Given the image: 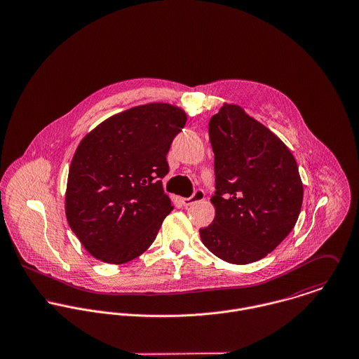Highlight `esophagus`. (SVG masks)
Returning a JSON list of instances; mask_svg holds the SVG:
<instances>
[{
    "label": "esophagus",
    "mask_w": 359,
    "mask_h": 359,
    "mask_svg": "<svg viewBox=\"0 0 359 359\" xmlns=\"http://www.w3.org/2000/svg\"><path fill=\"white\" fill-rule=\"evenodd\" d=\"M205 198V193H203V190H196L194 191V194L190 197V198H182V203L184 205V206H190V205H193V203H196V202H199V201H202V199Z\"/></svg>",
    "instance_id": "1"
}]
</instances>
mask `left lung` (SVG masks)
Listing matches in <instances>:
<instances>
[{
    "label": "left lung",
    "instance_id": "1",
    "mask_svg": "<svg viewBox=\"0 0 359 359\" xmlns=\"http://www.w3.org/2000/svg\"><path fill=\"white\" fill-rule=\"evenodd\" d=\"M215 154L216 215L199 230L203 245L233 264L257 262L294 227L303 183L290 150L239 106L224 104L209 121Z\"/></svg>",
    "mask_w": 359,
    "mask_h": 359
}]
</instances>
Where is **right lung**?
I'll return each mask as SVG.
<instances>
[{
  "label": "right lung",
  "instance_id": "obj_1",
  "mask_svg": "<svg viewBox=\"0 0 359 359\" xmlns=\"http://www.w3.org/2000/svg\"><path fill=\"white\" fill-rule=\"evenodd\" d=\"M186 113L150 103L116 114L81 140L72 161L66 216L96 259L122 264L154 242L173 209L163 193L166 154L186 125Z\"/></svg>",
  "mask_w": 359,
  "mask_h": 359
}]
</instances>
